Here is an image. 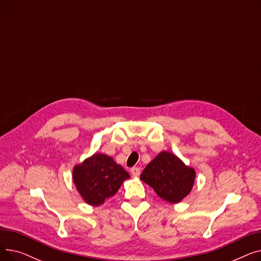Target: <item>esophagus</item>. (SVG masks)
<instances>
[{
  "label": "esophagus",
  "instance_id": "obj_1",
  "mask_svg": "<svg viewBox=\"0 0 261 261\" xmlns=\"http://www.w3.org/2000/svg\"><path fill=\"white\" fill-rule=\"evenodd\" d=\"M130 172L132 174V176H139L141 174V169L139 167H133V168H131Z\"/></svg>",
  "mask_w": 261,
  "mask_h": 261
}]
</instances>
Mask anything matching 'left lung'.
<instances>
[{"label": "left lung", "mask_w": 261, "mask_h": 261, "mask_svg": "<svg viewBox=\"0 0 261 261\" xmlns=\"http://www.w3.org/2000/svg\"><path fill=\"white\" fill-rule=\"evenodd\" d=\"M196 171L169 151L160 152L141 174V180L170 203L181 202L194 187Z\"/></svg>", "instance_id": "1"}]
</instances>
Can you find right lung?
<instances>
[{"label": "right lung", "instance_id": "right-lung-1", "mask_svg": "<svg viewBox=\"0 0 261 261\" xmlns=\"http://www.w3.org/2000/svg\"><path fill=\"white\" fill-rule=\"evenodd\" d=\"M130 174L111 158L94 153L73 168V181L84 201L99 206L113 197Z\"/></svg>", "mask_w": 261, "mask_h": 261}]
</instances>
